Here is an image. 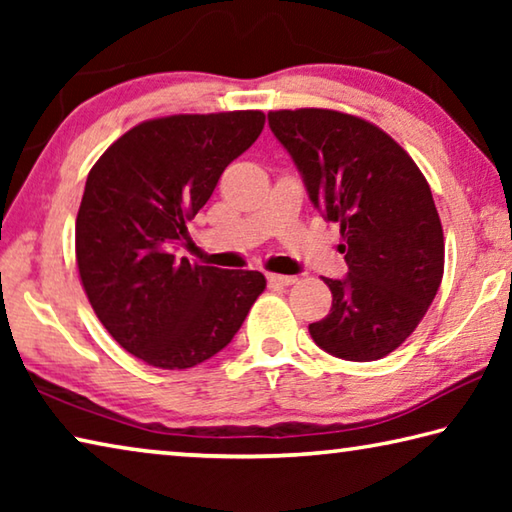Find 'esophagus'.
<instances>
[{
	"mask_svg": "<svg viewBox=\"0 0 512 512\" xmlns=\"http://www.w3.org/2000/svg\"><path fill=\"white\" fill-rule=\"evenodd\" d=\"M266 280L271 287H291V284H296V277L293 275H280V273H268Z\"/></svg>",
	"mask_w": 512,
	"mask_h": 512,
	"instance_id": "1",
	"label": "esophagus"
}]
</instances>
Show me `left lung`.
Masks as SVG:
<instances>
[{"label":"left lung","instance_id":"8db88e82","mask_svg":"<svg viewBox=\"0 0 512 512\" xmlns=\"http://www.w3.org/2000/svg\"><path fill=\"white\" fill-rule=\"evenodd\" d=\"M296 162L309 201L341 225L348 275L325 284L329 314L309 325L318 348L377 361L409 339L436 298L445 268L443 225L427 178L391 135L339 110L268 112Z\"/></svg>","mask_w":512,"mask_h":512}]
</instances>
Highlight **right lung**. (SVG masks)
Returning <instances> with one entry per match:
<instances>
[{
  "instance_id": "1",
  "label": "right lung",
  "mask_w": 512,
  "mask_h": 512,
  "mask_svg": "<svg viewBox=\"0 0 512 512\" xmlns=\"http://www.w3.org/2000/svg\"><path fill=\"white\" fill-rule=\"evenodd\" d=\"M262 128L259 110L149 119L88 173L76 216L85 296L112 339L153 368L185 370L214 357L266 289L259 271L173 255L189 239L187 221Z\"/></svg>"
}]
</instances>
